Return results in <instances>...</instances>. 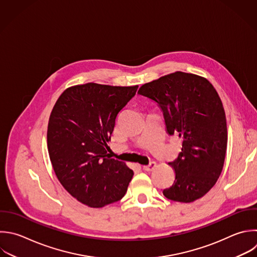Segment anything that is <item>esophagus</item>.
<instances>
[{"label":"esophagus","mask_w":257,"mask_h":257,"mask_svg":"<svg viewBox=\"0 0 257 257\" xmlns=\"http://www.w3.org/2000/svg\"><path fill=\"white\" fill-rule=\"evenodd\" d=\"M156 167H157V164H156V162H151L149 165H147V166H144L143 168H144V170H145V171L151 172V171H153V170H154Z\"/></svg>","instance_id":"obj_1"}]
</instances>
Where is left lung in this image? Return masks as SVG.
<instances>
[{"mask_svg": "<svg viewBox=\"0 0 257 257\" xmlns=\"http://www.w3.org/2000/svg\"><path fill=\"white\" fill-rule=\"evenodd\" d=\"M139 94L155 100L169 135L182 140L181 153L169 165L175 180L166 198L191 203L217 182L225 161L227 125L222 101L204 77L177 71L142 85Z\"/></svg>", "mask_w": 257, "mask_h": 257, "instance_id": "8db88e82", "label": "left lung"}]
</instances>
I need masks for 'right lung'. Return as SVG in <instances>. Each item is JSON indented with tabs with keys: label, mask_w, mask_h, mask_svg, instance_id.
Returning <instances> with one entry per match:
<instances>
[{
	"label": "right lung",
	"mask_w": 257,
	"mask_h": 257,
	"mask_svg": "<svg viewBox=\"0 0 257 257\" xmlns=\"http://www.w3.org/2000/svg\"><path fill=\"white\" fill-rule=\"evenodd\" d=\"M137 89L93 82L74 85L63 91L51 111L47 146L53 170L64 189L88 207L120 200L134 176L106 150L116 116Z\"/></svg>",
	"instance_id": "right-lung-1"
}]
</instances>
